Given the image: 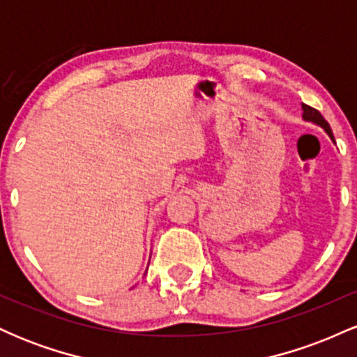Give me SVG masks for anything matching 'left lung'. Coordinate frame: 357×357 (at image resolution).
<instances>
[{
  "label": "left lung",
  "instance_id": "1",
  "mask_svg": "<svg viewBox=\"0 0 357 357\" xmlns=\"http://www.w3.org/2000/svg\"><path fill=\"white\" fill-rule=\"evenodd\" d=\"M302 109H304V119H305V121L315 122V124H319V126H321L322 129L326 130L327 134H329V137L333 139V141H334L333 130H331V127H329V124H327V121H326V119L322 117V114L319 112L317 109L310 107V105H305V104H302Z\"/></svg>",
  "mask_w": 357,
  "mask_h": 357
}]
</instances>
